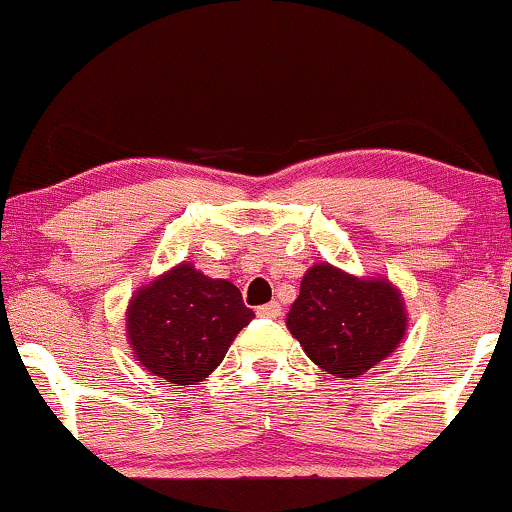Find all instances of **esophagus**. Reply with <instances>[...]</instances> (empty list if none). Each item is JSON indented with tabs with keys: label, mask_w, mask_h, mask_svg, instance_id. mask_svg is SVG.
<instances>
[{
	"label": "esophagus",
	"mask_w": 512,
	"mask_h": 512,
	"mask_svg": "<svg viewBox=\"0 0 512 512\" xmlns=\"http://www.w3.org/2000/svg\"><path fill=\"white\" fill-rule=\"evenodd\" d=\"M257 315L260 317H267V320H274V317L281 315V305L279 303H267V305H260L257 308Z\"/></svg>",
	"instance_id": "1"
}]
</instances>
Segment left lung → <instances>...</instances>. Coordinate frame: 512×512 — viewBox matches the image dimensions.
Segmentation results:
<instances>
[{"mask_svg": "<svg viewBox=\"0 0 512 512\" xmlns=\"http://www.w3.org/2000/svg\"><path fill=\"white\" fill-rule=\"evenodd\" d=\"M286 327L315 366L354 380L392 356L409 317L402 291L387 276H356L317 262L303 274Z\"/></svg>", "mask_w": 512, "mask_h": 512, "instance_id": "obj_1", "label": "left lung"}]
</instances>
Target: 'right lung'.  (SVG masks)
I'll return each instance as SVG.
<instances>
[{
	"instance_id": "right-lung-1",
	"label": "right lung",
	"mask_w": 512,
	"mask_h": 512,
	"mask_svg": "<svg viewBox=\"0 0 512 512\" xmlns=\"http://www.w3.org/2000/svg\"><path fill=\"white\" fill-rule=\"evenodd\" d=\"M252 317L236 284L180 262L132 293L127 342L149 373L192 387L214 373Z\"/></svg>"
}]
</instances>
